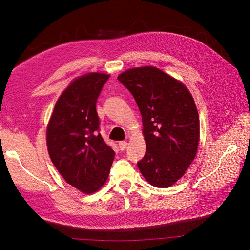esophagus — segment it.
Returning <instances> with one entry per match:
<instances>
[{"mask_svg":"<svg viewBox=\"0 0 250 250\" xmlns=\"http://www.w3.org/2000/svg\"><path fill=\"white\" fill-rule=\"evenodd\" d=\"M126 146H127V143L125 141H121L120 143H118V147H120V149L122 151H124L126 148Z\"/></svg>","mask_w":250,"mask_h":250,"instance_id":"34e87169","label":"esophagus"}]
</instances>
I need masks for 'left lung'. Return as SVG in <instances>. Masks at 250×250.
Returning a JSON list of instances; mask_svg holds the SVG:
<instances>
[{
    "label": "left lung",
    "instance_id": "8db88e82",
    "mask_svg": "<svg viewBox=\"0 0 250 250\" xmlns=\"http://www.w3.org/2000/svg\"><path fill=\"white\" fill-rule=\"evenodd\" d=\"M133 94L143 122L146 153L138 162L151 186L170 188L187 172L198 152L200 117L189 90L152 65L117 77Z\"/></svg>",
    "mask_w": 250,
    "mask_h": 250
}]
</instances>
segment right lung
Segmentation results:
<instances>
[{
	"mask_svg": "<svg viewBox=\"0 0 250 250\" xmlns=\"http://www.w3.org/2000/svg\"><path fill=\"white\" fill-rule=\"evenodd\" d=\"M110 75L88 73L65 88L46 128L50 159L69 185L90 194L106 182L115 153L98 133L96 101Z\"/></svg>",
	"mask_w": 250,
	"mask_h": 250,
	"instance_id": "add662e5",
	"label": "right lung"
}]
</instances>
